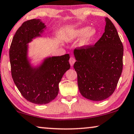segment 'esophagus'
I'll return each instance as SVG.
<instances>
[{
	"mask_svg": "<svg viewBox=\"0 0 134 134\" xmlns=\"http://www.w3.org/2000/svg\"><path fill=\"white\" fill-rule=\"evenodd\" d=\"M75 59L73 57H70V59H69V63H70V64L71 66H73L74 64L75 63Z\"/></svg>",
	"mask_w": 134,
	"mask_h": 134,
	"instance_id": "esophagus-1",
	"label": "esophagus"
}]
</instances>
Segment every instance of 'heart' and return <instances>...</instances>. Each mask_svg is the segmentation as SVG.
Here are the masks:
<instances>
[{"mask_svg":"<svg viewBox=\"0 0 134 134\" xmlns=\"http://www.w3.org/2000/svg\"><path fill=\"white\" fill-rule=\"evenodd\" d=\"M97 35V30L94 27L87 26L73 29L70 32L66 38L69 41H73L81 38L79 42L80 47H87L94 40Z\"/></svg>","mask_w":134,"mask_h":134,"instance_id":"heart-1","label":"heart"}]
</instances>
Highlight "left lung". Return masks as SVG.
<instances>
[{
	"mask_svg": "<svg viewBox=\"0 0 134 134\" xmlns=\"http://www.w3.org/2000/svg\"><path fill=\"white\" fill-rule=\"evenodd\" d=\"M105 32L94 46L74 50V69L82 96L100 101L114 93L123 70V46L117 29L105 18Z\"/></svg>",
	"mask_w": 134,
	"mask_h": 134,
	"instance_id": "obj_1",
	"label": "left lung"
}]
</instances>
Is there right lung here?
<instances>
[{
  "label": "right lung",
  "mask_w": 134,
  "mask_h": 134,
  "mask_svg": "<svg viewBox=\"0 0 134 134\" xmlns=\"http://www.w3.org/2000/svg\"><path fill=\"white\" fill-rule=\"evenodd\" d=\"M46 26L40 19L24 22L15 34L9 49L11 75L16 87L29 102L46 104L57 96L59 83L70 69L69 54L49 57L33 66L28 58V43L40 37Z\"/></svg>",
  "instance_id": "obj_1"
}]
</instances>
